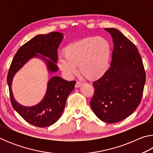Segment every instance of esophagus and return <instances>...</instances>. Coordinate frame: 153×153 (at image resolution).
<instances>
[{
	"label": "esophagus",
	"instance_id": "34e87169",
	"mask_svg": "<svg viewBox=\"0 0 153 153\" xmlns=\"http://www.w3.org/2000/svg\"><path fill=\"white\" fill-rule=\"evenodd\" d=\"M83 84H84V83H83L81 81H77L76 84V86H76V88H79V87L81 86Z\"/></svg>",
	"mask_w": 153,
	"mask_h": 153
}]
</instances>
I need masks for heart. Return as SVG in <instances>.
I'll list each match as a JSON object with an SVG mask.
<instances>
[{
    "label": "heart",
    "instance_id": "obj_1",
    "mask_svg": "<svg viewBox=\"0 0 153 153\" xmlns=\"http://www.w3.org/2000/svg\"><path fill=\"white\" fill-rule=\"evenodd\" d=\"M111 55V46L108 40L102 37L86 38L67 46L65 55L59 56L57 66L64 76L71 77L79 65L82 75L94 79L107 72Z\"/></svg>",
    "mask_w": 153,
    "mask_h": 153
}]
</instances>
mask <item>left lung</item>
Listing matches in <instances>:
<instances>
[{"label":"left lung","mask_w":153,"mask_h":153,"mask_svg":"<svg viewBox=\"0 0 153 153\" xmlns=\"http://www.w3.org/2000/svg\"><path fill=\"white\" fill-rule=\"evenodd\" d=\"M113 39L111 67L92 83L90 107L102 121L114 123L131 115L143 95L146 73L135 45L115 28H106Z\"/></svg>","instance_id":"left-lung-1"}]
</instances>
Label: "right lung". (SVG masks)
Returning <instances> with one entry per match:
<instances>
[{
	"label": "right lung",
	"instance_id": "right-lung-1",
	"mask_svg": "<svg viewBox=\"0 0 153 153\" xmlns=\"http://www.w3.org/2000/svg\"><path fill=\"white\" fill-rule=\"evenodd\" d=\"M62 39L63 34L57 32L35 36L18 49L7 75V84L13 107L27 122L39 128L53 125L60 118L67 98L74 89L76 82L66 81L58 76L53 77L48 81L47 90L42 101L33 107H24L14 99L11 90L12 80L21 67L34 56L42 57L50 72L57 71L58 67L55 63L57 61V49ZM38 53L45 56L51 60L38 56Z\"/></svg>",
	"mask_w": 153,
	"mask_h": 153
}]
</instances>
